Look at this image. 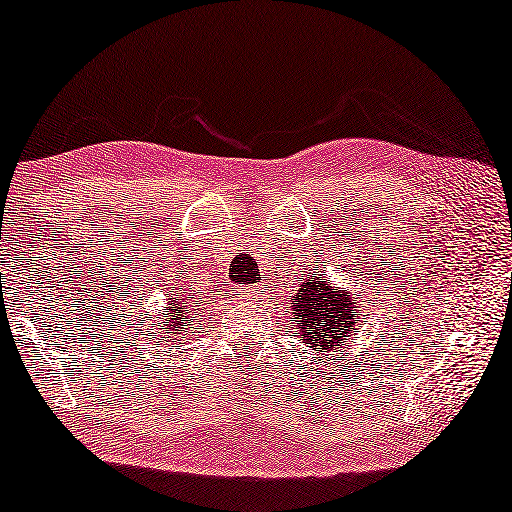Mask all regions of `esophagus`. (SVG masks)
<instances>
[{"label":"esophagus","instance_id":"34e87169","mask_svg":"<svg viewBox=\"0 0 512 512\" xmlns=\"http://www.w3.org/2000/svg\"><path fill=\"white\" fill-rule=\"evenodd\" d=\"M251 293H254L251 286H240V289H237V296H240V298H251Z\"/></svg>","mask_w":512,"mask_h":512}]
</instances>
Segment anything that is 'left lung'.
I'll return each mask as SVG.
<instances>
[{
  "instance_id": "left-lung-1",
  "label": "left lung",
  "mask_w": 512,
  "mask_h": 512,
  "mask_svg": "<svg viewBox=\"0 0 512 512\" xmlns=\"http://www.w3.org/2000/svg\"><path fill=\"white\" fill-rule=\"evenodd\" d=\"M356 291H345L331 279H319L307 272L300 279V289L291 298V321L298 326L300 340L310 347L314 354L333 352L340 349L359 333L361 310L356 305ZM363 305V300H361ZM321 361V359H319Z\"/></svg>"
}]
</instances>
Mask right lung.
Listing matches in <instances>:
<instances>
[{
    "label": "right lung",
    "mask_w": 512,
    "mask_h": 512,
    "mask_svg": "<svg viewBox=\"0 0 512 512\" xmlns=\"http://www.w3.org/2000/svg\"><path fill=\"white\" fill-rule=\"evenodd\" d=\"M167 305H172V307H170V312H167V319H163V326H167V331H172V335L174 332L178 333L177 336L172 338L174 345H177L181 333H186L183 328L186 327L188 331V328L193 326L191 312L195 310V307L200 310V305H198V300H188L186 296L167 298Z\"/></svg>",
    "instance_id": "right-lung-1"
}]
</instances>
